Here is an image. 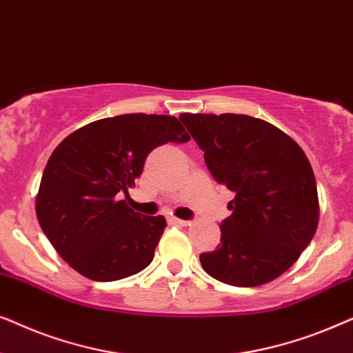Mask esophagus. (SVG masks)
Here are the masks:
<instances>
[{
    "label": "esophagus",
    "mask_w": 353,
    "mask_h": 353,
    "mask_svg": "<svg viewBox=\"0 0 353 353\" xmlns=\"http://www.w3.org/2000/svg\"><path fill=\"white\" fill-rule=\"evenodd\" d=\"M168 221H170L172 225H180V226H186L190 221L186 220H181V219H176V216H172V219H168Z\"/></svg>",
    "instance_id": "34e87169"
}]
</instances>
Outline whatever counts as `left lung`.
<instances>
[{"label":"left lung","instance_id":"left-lung-1","mask_svg":"<svg viewBox=\"0 0 353 353\" xmlns=\"http://www.w3.org/2000/svg\"><path fill=\"white\" fill-rule=\"evenodd\" d=\"M205 165L234 192L221 221V244L201 254L205 273L238 288L270 283L291 268L315 234L320 204L305 152L262 119L181 114Z\"/></svg>","mask_w":353,"mask_h":353}]
</instances>
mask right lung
I'll use <instances>...</instances> for the list:
<instances>
[{
	"instance_id": "obj_1",
	"label": "right lung",
	"mask_w": 353,
	"mask_h": 353,
	"mask_svg": "<svg viewBox=\"0 0 353 353\" xmlns=\"http://www.w3.org/2000/svg\"><path fill=\"white\" fill-rule=\"evenodd\" d=\"M168 141H190L176 117L123 114L75 130L52 151L37 194V219L75 272L117 281L152 262L165 219L141 216L119 196L141 176L148 154Z\"/></svg>"
}]
</instances>
